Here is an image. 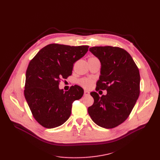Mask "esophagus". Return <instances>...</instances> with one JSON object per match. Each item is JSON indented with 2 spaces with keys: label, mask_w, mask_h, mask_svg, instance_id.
<instances>
[{
  "label": "esophagus",
  "mask_w": 160,
  "mask_h": 160,
  "mask_svg": "<svg viewBox=\"0 0 160 160\" xmlns=\"http://www.w3.org/2000/svg\"><path fill=\"white\" fill-rule=\"evenodd\" d=\"M89 95V91L88 90H84V95Z\"/></svg>",
  "instance_id": "esophagus-1"
}]
</instances>
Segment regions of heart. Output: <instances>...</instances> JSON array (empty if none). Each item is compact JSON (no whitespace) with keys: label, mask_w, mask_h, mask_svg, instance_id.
<instances>
[{"label":"heart","mask_w":160,"mask_h":160,"mask_svg":"<svg viewBox=\"0 0 160 160\" xmlns=\"http://www.w3.org/2000/svg\"><path fill=\"white\" fill-rule=\"evenodd\" d=\"M95 58V57H91L89 58ZM93 82H94L93 80L89 78H83L78 80L79 84L83 88H86V89L91 88V86H93Z\"/></svg>","instance_id":"b5f03b06"}]
</instances>
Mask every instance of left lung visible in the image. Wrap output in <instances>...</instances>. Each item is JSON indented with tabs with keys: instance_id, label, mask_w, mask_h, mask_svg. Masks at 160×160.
Listing matches in <instances>:
<instances>
[{
	"instance_id": "1",
	"label": "left lung",
	"mask_w": 160,
	"mask_h": 160,
	"mask_svg": "<svg viewBox=\"0 0 160 160\" xmlns=\"http://www.w3.org/2000/svg\"><path fill=\"white\" fill-rule=\"evenodd\" d=\"M89 51L101 63L96 91L106 90L100 97L91 92L94 103L88 108L91 119L99 127L113 128L130 115L140 93V74L130 54L117 47H93Z\"/></svg>"
}]
</instances>
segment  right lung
I'll use <instances>...</instances> for the list:
<instances>
[{"instance_id":"1","label":"right lung","mask_w":160,"mask_h":160,"mask_svg":"<svg viewBox=\"0 0 160 160\" xmlns=\"http://www.w3.org/2000/svg\"><path fill=\"white\" fill-rule=\"evenodd\" d=\"M89 46L49 44L30 62L26 72L24 94L33 117L47 128L63 124L69 118L73 102L83 89L72 86L67 91L59 89L62 78L72 74L73 64L84 56Z\"/></svg>"}]
</instances>
